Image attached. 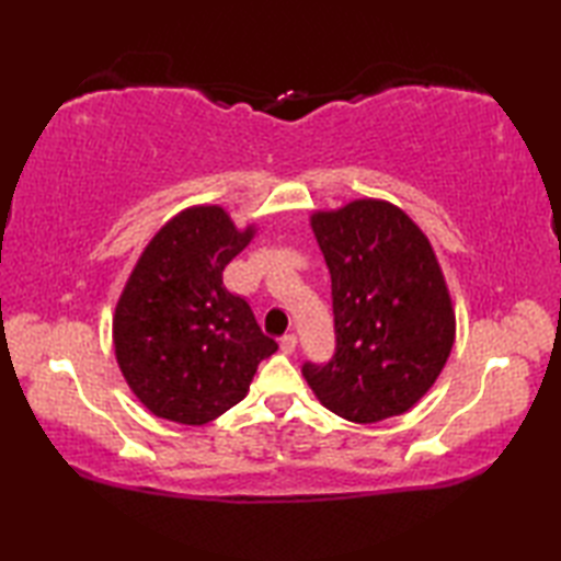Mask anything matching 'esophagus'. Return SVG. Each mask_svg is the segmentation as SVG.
Listing matches in <instances>:
<instances>
[{
	"mask_svg": "<svg viewBox=\"0 0 561 561\" xmlns=\"http://www.w3.org/2000/svg\"><path fill=\"white\" fill-rule=\"evenodd\" d=\"M279 347L284 354H294L296 352V335H284L279 340Z\"/></svg>",
	"mask_w": 561,
	"mask_h": 561,
	"instance_id": "34e87169",
	"label": "esophagus"
}]
</instances>
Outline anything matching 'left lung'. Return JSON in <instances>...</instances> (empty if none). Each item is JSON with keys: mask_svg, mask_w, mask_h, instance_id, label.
I'll list each match as a JSON object with an SVG mask.
<instances>
[{"mask_svg": "<svg viewBox=\"0 0 561 561\" xmlns=\"http://www.w3.org/2000/svg\"><path fill=\"white\" fill-rule=\"evenodd\" d=\"M332 279L337 352L304 378L342 420L410 412L450 356L456 311L432 243L400 207L362 197L311 214Z\"/></svg>", "mask_w": 561, "mask_h": 561, "instance_id": "left-lung-1", "label": "left lung"}]
</instances>
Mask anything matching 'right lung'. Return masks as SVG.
I'll use <instances>...</instances> for the list:
<instances>
[{
    "label": "right lung",
    "mask_w": 561,
    "mask_h": 561,
    "mask_svg": "<svg viewBox=\"0 0 561 561\" xmlns=\"http://www.w3.org/2000/svg\"><path fill=\"white\" fill-rule=\"evenodd\" d=\"M255 231V224L238 229L219 205L187 207L161 226L129 272L113 316L115 359L129 390L161 420H217L277 352L221 279Z\"/></svg>",
    "instance_id": "right-lung-1"
}]
</instances>
